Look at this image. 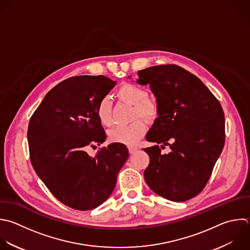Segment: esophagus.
<instances>
[{"label": "esophagus", "mask_w": 250, "mask_h": 250, "mask_svg": "<svg viewBox=\"0 0 250 250\" xmlns=\"http://www.w3.org/2000/svg\"><path fill=\"white\" fill-rule=\"evenodd\" d=\"M128 150H129V152H130L131 154H133V153H135V152L138 150V147H137V146H128Z\"/></svg>", "instance_id": "1"}]
</instances>
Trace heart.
Instances as JSON below:
<instances>
[{"label":"heart","mask_w":250,"mask_h":250,"mask_svg":"<svg viewBox=\"0 0 250 250\" xmlns=\"http://www.w3.org/2000/svg\"><path fill=\"white\" fill-rule=\"evenodd\" d=\"M117 98L131 105H134L133 118L141 116L146 120H153L157 117L159 107L154 99L147 98L146 91L134 84L122 85L116 93ZM97 116L100 123L105 127L112 125L111 101L109 97H104L97 105ZM146 124L144 119L138 118L127 126H118L110 130L109 139L113 143L133 145L137 143L146 133Z\"/></svg>","instance_id":"obj_1"}]
</instances>
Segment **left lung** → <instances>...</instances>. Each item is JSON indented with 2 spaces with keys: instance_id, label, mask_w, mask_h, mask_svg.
<instances>
[{
  "instance_id": "left-lung-1",
  "label": "left lung",
  "mask_w": 250,
  "mask_h": 250,
  "mask_svg": "<svg viewBox=\"0 0 250 250\" xmlns=\"http://www.w3.org/2000/svg\"><path fill=\"white\" fill-rule=\"evenodd\" d=\"M138 83L149 85L158 117L146 136L162 144L144 148L149 156L146 183L158 195L186 201L206 186L225 144V118L219 101L195 75L176 64L138 71ZM165 145L171 151L161 153Z\"/></svg>"
}]
</instances>
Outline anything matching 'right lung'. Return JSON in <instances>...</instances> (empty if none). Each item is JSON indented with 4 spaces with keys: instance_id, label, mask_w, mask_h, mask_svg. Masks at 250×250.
Returning a JSON list of instances; mask_svg holds the SVG:
<instances>
[{
    "instance_id": "1",
    "label": "right lung",
    "mask_w": 250,
    "mask_h": 250,
    "mask_svg": "<svg viewBox=\"0 0 250 250\" xmlns=\"http://www.w3.org/2000/svg\"><path fill=\"white\" fill-rule=\"evenodd\" d=\"M115 85L103 75L68 78L46 95L30 118L32 166L54 196L73 209L91 210L105 201L129 156L119 143L101 147L94 157L86 151L106 139L96 109Z\"/></svg>"
}]
</instances>
